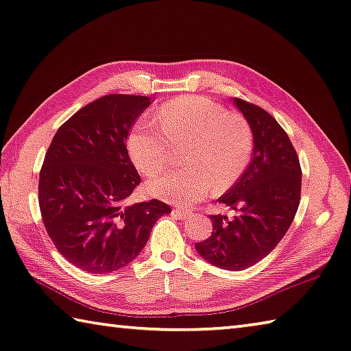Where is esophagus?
<instances>
[{"label":"esophagus","instance_id":"esophagus-1","mask_svg":"<svg viewBox=\"0 0 351 351\" xmlns=\"http://www.w3.org/2000/svg\"><path fill=\"white\" fill-rule=\"evenodd\" d=\"M173 215H174L176 218H182V220H184V218H186V217L189 215V213H188V210L182 209V208H174V209H173Z\"/></svg>","mask_w":351,"mask_h":351}]
</instances>
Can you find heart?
I'll return each mask as SVG.
<instances>
[{
	"mask_svg": "<svg viewBox=\"0 0 351 351\" xmlns=\"http://www.w3.org/2000/svg\"><path fill=\"white\" fill-rule=\"evenodd\" d=\"M156 121H142L128 136L131 160L143 174L168 167L174 148H183V168L151 178L147 191L163 200L194 204L213 188L226 191L247 169L254 136L246 119L228 113L221 104L203 96H182L165 102Z\"/></svg>",
	"mask_w": 351,
	"mask_h": 351,
	"instance_id": "1",
	"label": "heart"
}]
</instances>
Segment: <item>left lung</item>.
<instances>
[{"mask_svg": "<svg viewBox=\"0 0 351 351\" xmlns=\"http://www.w3.org/2000/svg\"><path fill=\"white\" fill-rule=\"evenodd\" d=\"M234 104L252 130V160L218 198L237 215H209L213 234L195 243V249L213 266L244 270L272 252L286 235L300 206L302 173L298 154L275 117L240 97H234Z\"/></svg>", "mask_w": 351, "mask_h": 351, "instance_id": "1", "label": "left lung"}]
</instances>
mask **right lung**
Instances as JSON below:
<instances>
[{"instance_id":"right-lung-1","label":"right lung","mask_w":351,"mask_h":351,"mask_svg":"<svg viewBox=\"0 0 351 351\" xmlns=\"http://www.w3.org/2000/svg\"><path fill=\"white\" fill-rule=\"evenodd\" d=\"M151 99L107 95L76 111L56 131L39 173L43 223L58 252L87 274L127 266L147 244L160 200L128 204L141 183L127 138Z\"/></svg>"}]
</instances>
